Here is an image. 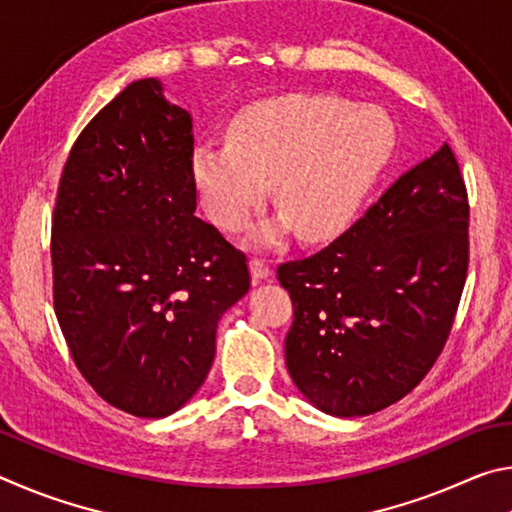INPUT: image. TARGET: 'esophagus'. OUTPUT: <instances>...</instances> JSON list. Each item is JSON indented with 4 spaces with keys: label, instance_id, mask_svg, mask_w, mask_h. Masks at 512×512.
<instances>
[{
    "label": "esophagus",
    "instance_id": "esophagus-1",
    "mask_svg": "<svg viewBox=\"0 0 512 512\" xmlns=\"http://www.w3.org/2000/svg\"><path fill=\"white\" fill-rule=\"evenodd\" d=\"M250 275H253V282L259 284L262 280H266L271 275V268H268V262L262 257H253L250 259Z\"/></svg>",
    "mask_w": 512,
    "mask_h": 512
}]
</instances>
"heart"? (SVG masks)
Listing matches in <instances>:
<instances>
[{"label": "heart", "instance_id": "heart-1", "mask_svg": "<svg viewBox=\"0 0 512 512\" xmlns=\"http://www.w3.org/2000/svg\"><path fill=\"white\" fill-rule=\"evenodd\" d=\"M393 146V121L377 106L287 94L241 110L228 142H198L192 176L216 228H244L273 183L282 212L255 232V241L275 244L291 228L302 241H325L357 219Z\"/></svg>", "mask_w": 512, "mask_h": 512}]
</instances>
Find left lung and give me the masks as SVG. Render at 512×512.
<instances>
[{"instance_id": "obj_1", "label": "left lung", "mask_w": 512, "mask_h": 512, "mask_svg": "<svg viewBox=\"0 0 512 512\" xmlns=\"http://www.w3.org/2000/svg\"><path fill=\"white\" fill-rule=\"evenodd\" d=\"M467 223L461 169L443 144L327 248L277 266L293 302L284 357L316 409L370 415L420 384L461 302Z\"/></svg>"}]
</instances>
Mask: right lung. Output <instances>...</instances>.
I'll use <instances>...</instances> for the list:
<instances>
[{
	"label": "right lung",
	"mask_w": 512,
	"mask_h": 512,
	"mask_svg": "<svg viewBox=\"0 0 512 512\" xmlns=\"http://www.w3.org/2000/svg\"><path fill=\"white\" fill-rule=\"evenodd\" d=\"M192 115L158 79L126 85L74 142L51 221L54 309L108 404L164 418L203 386L246 255L198 219Z\"/></svg>",
	"instance_id": "add662e5"
}]
</instances>
